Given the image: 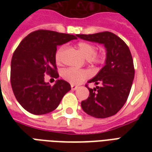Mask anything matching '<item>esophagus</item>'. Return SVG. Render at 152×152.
Listing matches in <instances>:
<instances>
[{"label":"esophagus","instance_id":"obj_1","mask_svg":"<svg viewBox=\"0 0 152 152\" xmlns=\"http://www.w3.org/2000/svg\"><path fill=\"white\" fill-rule=\"evenodd\" d=\"M71 88H72V90H76V89L78 88V86H74V85H72V86H71Z\"/></svg>","mask_w":152,"mask_h":152}]
</instances>
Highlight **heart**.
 <instances>
[{
  "instance_id": "1",
  "label": "heart",
  "mask_w": 152,
  "mask_h": 152,
  "mask_svg": "<svg viewBox=\"0 0 152 152\" xmlns=\"http://www.w3.org/2000/svg\"><path fill=\"white\" fill-rule=\"evenodd\" d=\"M78 49L80 52L82 53L83 56L86 58L88 62L93 63H99L102 62V58L99 55H96V48L92 44L88 42H80L78 44ZM65 50L64 46H60L55 53V62L60 64L63 58V52ZM62 76L67 82L77 85L83 81L89 76V72L86 70L76 69V68H66L63 70Z\"/></svg>"
}]
</instances>
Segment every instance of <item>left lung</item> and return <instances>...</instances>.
Listing matches in <instances>:
<instances>
[{
	"label": "left lung",
	"mask_w": 152,
	"mask_h": 152,
	"mask_svg": "<svg viewBox=\"0 0 152 152\" xmlns=\"http://www.w3.org/2000/svg\"><path fill=\"white\" fill-rule=\"evenodd\" d=\"M82 40L102 44L106 49L105 65L88 83L89 98L81 102L83 111L96 118H107L116 114L124 105L134 78L130 50L121 38L109 31L76 35Z\"/></svg>",
	"instance_id": "left-lung-1"
}]
</instances>
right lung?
Returning a JSON list of instances; mask_svg holds the SVG:
<instances>
[{"label": "right lung", "instance_id": "add662e5", "mask_svg": "<svg viewBox=\"0 0 152 152\" xmlns=\"http://www.w3.org/2000/svg\"><path fill=\"white\" fill-rule=\"evenodd\" d=\"M75 39L73 35L38 30L18 45L12 57L10 81L15 98L26 111L34 115L53 112L71 89L64 80L50 86L45 81V75L59 76L54 58L57 46Z\"/></svg>", "mask_w": 152, "mask_h": 152}]
</instances>
